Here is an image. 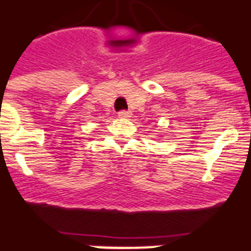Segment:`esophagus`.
I'll return each instance as SVG.
<instances>
[{
  "label": "esophagus",
  "mask_w": 251,
  "mask_h": 251,
  "mask_svg": "<svg viewBox=\"0 0 251 251\" xmlns=\"http://www.w3.org/2000/svg\"><path fill=\"white\" fill-rule=\"evenodd\" d=\"M118 117L120 118L131 117V112H130V110H121V112H118Z\"/></svg>",
  "instance_id": "obj_1"
}]
</instances>
